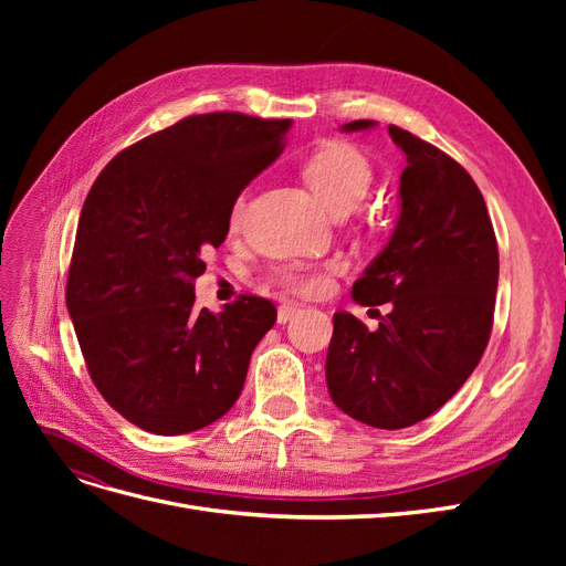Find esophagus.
Returning <instances> with one entry per match:
<instances>
[{"label": "esophagus", "mask_w": 566, "mask_h": 566, "mask_svg": "<svg viewBox=\"0 0 566 566\" xmlns=\"http://www.w3.org/2000/svg\"><path fill=\"white\" fill-rule=\"evenodd\" d=\"M302 310H300V304H295V302H285V304H281L279 306V323H287L290 318L293 316H297Z\"/></svg>", "instance_id": "1"}]
</instances>
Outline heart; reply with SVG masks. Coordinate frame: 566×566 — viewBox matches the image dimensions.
I'll use <instances>...</instances> for the list:
<instances>
[{
  "instance_id": "heart-1",
  "label": "heart",
  "mask_w": 566,
  "mask_h": 566,
  "mask_svg": "<svg viewBox=\"0 0 566 566\" xmlns=\"http://www.w3.org/2000/svg\"><path fill=\"white\" fill-rule=\"evenodd\" d=\"M302 177L331 214L339 217L364 200L373 184V165L364 150L349 142H323L302 163ZM245 198L238 196L231 208V224H241ZM281 283L304 295H316L328 287L325 271H283Z\"/></svg>"
}]
</instances>
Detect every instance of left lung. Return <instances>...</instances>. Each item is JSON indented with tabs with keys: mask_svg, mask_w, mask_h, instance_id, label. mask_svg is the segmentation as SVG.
I'll return each instance as SVG.
<instances>
[{
	"mask_svg": "<svg viewBox=\"0 0 566 566\" xmlns=\"http://www.w3.org/2000/svg\"><path fill=\"white\" fill-rule=\"evenodd\" d=\"M375 127L354 119L345 132ZM406 153L399 219L389 243L352 287L387 304L378 331L333 316L325 380L339 410L378 430H401L447 403L482 358L499 287V245L482 191L451 156L389 125Z\"/></svg>",
	"mask_w": 566,
	"mask_h": 566,
	"instance_id": "1",
	"label": "left lung"
}]
</instances>
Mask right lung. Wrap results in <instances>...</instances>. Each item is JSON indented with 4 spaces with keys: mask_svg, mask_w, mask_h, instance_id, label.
<instances>
[{
    "mask_svg": "<svg viewBox=\"0 0 566 566\" xmlns=\"http://www.w3.org/2000/svg\"><path fill=\"white\" fill-rule=\"evenodd\" d=\"M290 119L205 113L146 136L104 167L80 214L65 302L84 364L119 416L175 437L241 397L276 306L241 295L196 310L202 254L229 233L243 188L276 160Z\"/></svg>",
    "mask_w": 566,
    "mask_h": 566,
    "instance_id": "right-lung-1",
    "label": "right lung"
}]
</instances>
